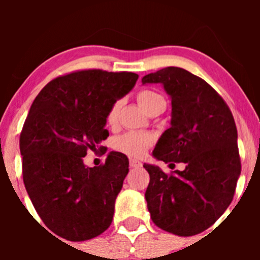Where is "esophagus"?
<instances>
[{
    "mask_svg": "<svg viewBox=\"0 0 260 260\" xmlns=\"http://www.w3.org/2000/svg\"><path fill=\"white\" fill-rule=\"evenodd\" d=\"M129 166L132 167V169H140V167L142 166V162L138 161V159H136V158H131L129 159Z\"/></svg>",
    "mask_w": 260,
    "mask_h": 260,
    "instance_id": "1",
    "label": "esophagus"
}]
</instances>
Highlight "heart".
<instances>
[{
  "label": "heart",
  "instance_id": "heart-1",
  "mask_svg": "<svg viewBox=\"0 0 260 260\" xmlns=\"http://www.w3.org/2000/svg\"><path fill=\"white\" fill-rule=\"evenodd\" d=\"M157 98H161V96L152 90H141L137 95L138 102H140L141 107H142L143 109H145L152 101H154V99ZM117 117H118V104L115 103L111 107V109L108 111V114H107V122H108V124L111 125L114 124V123L117 122ZM151 145H152L151 136L146 135V133H141V132L125 133V135L119 136L114 142L115 149L128 154V156H133V157L143 156Z\"/></svg>",
  "mask_w": 260,
  "mask_h": 260
}]
</instances>
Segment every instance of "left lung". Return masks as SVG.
Here are the masks:
<instances>
[{"mask_svg": "<svg viewBox=\"0 0 260 260\" xmlns=\"http://www.w3.org/2000/svg\"><path fill=\"white\" fill-rule=\"evenodd\" d=\"M171 96V127L154 147V158L183 162V171L165 174L145 164L149 183L145 198L151 219L162 230L191 237L210 228L234 198L240 176L238 132L224 99L205 80L182 68L145 75Z\"/></svg>", "mask_w": 260, "mask_h": 260, "instance_id": "8db88e82", "label": "left lung"}]
</instances>
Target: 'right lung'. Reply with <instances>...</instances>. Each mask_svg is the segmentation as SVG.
<instances>
[{
	"label": "right lung",
	"mask_w": 260,
	"mask_h": 260,
	"mask_svg": "<svg viewBox=\"0 0 260 260\" xmlns=\"http://www.w3.org/2000/svg\"><path fill=\"white\" fill-rule=\"evenodd\" d=\"M137 79L135 73L79 70L46 84L31 106L20 135L23 183L44 224L64 239H91L112 224L127 156L112 151L94 167L83 157L107 140L108 111Z\"/></svg>",
	"instance_id": "obj_1"
}]
</instances>
